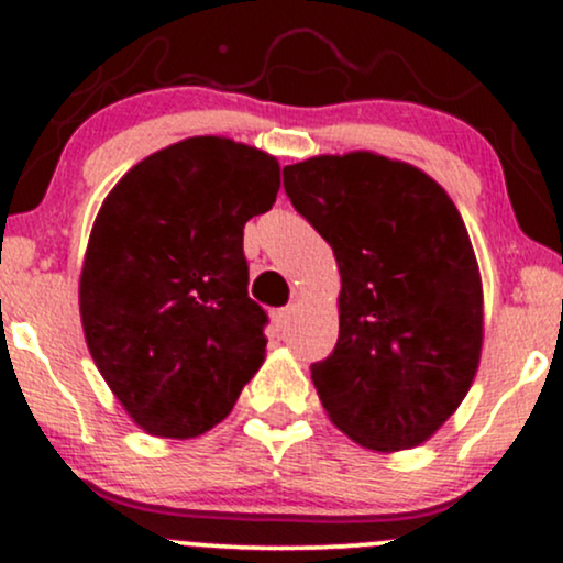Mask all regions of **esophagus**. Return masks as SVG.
I'll use <instances>...</instances> for the list:
<instances>
[{
	"label": "esophagus",
	"instance_id": "esophagus-1",
	"mask_svg": "<svg viewBox=\"0 0 563 563\" xmlns=\"http://www.w3.org/2000/svg\"><path fill=\"white\" fill-rule=\"evenodd\" d=\"M290 314H294V307H283V309H275L273 312V322L277 331H283V328L290 322Z\"/></svg>",
	"mask_w": 563,
	"mask_h": 563
}]
</instances>
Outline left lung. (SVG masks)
<instances>
[{"label":"left lung","mask_w":563,"mask_h":563,"mask_svg":"<svg viewBox=\"0 0 563 563\" xmlns=\"http://www.w3.org/2000/svg\"><path fill=\"white\" fill-rule=\"evenodd\" d=\"M283 187L341 273L339 341L312 365L328 418L371 450L416 448L479 367L482 280L466 224L429 174L373 153L286 166Z\"/></svg>","instance_id":"1"}]
</instances>
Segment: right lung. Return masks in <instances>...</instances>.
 Here are the masks:
<instances>
[{
    "mask_svg": "<svg viewBox=\"0 0 563 563\" xmlns=\"http://www.w3.org/2000/svg\"><path fill=\"white\" fill-rule=\"evenodd\" d=\"M277 190L273 156L190 137L140 161L102 203L81 269L84 335L147 434H203L260 371L269 318L249 296L243 228Z\"/></svg>",
    "mask_w": 563,
    "mask_h": 563,
    "instance_id": "add662e5",
    "label": "right lung"
}]
</instances>
